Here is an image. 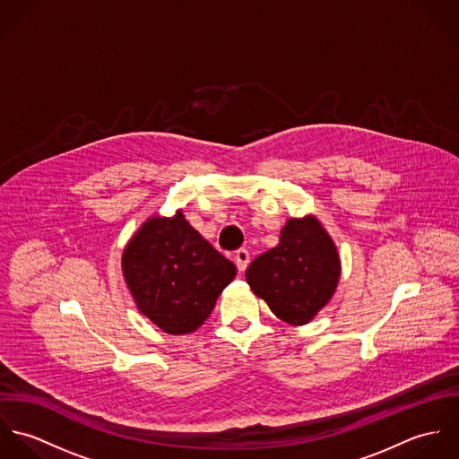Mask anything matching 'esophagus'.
Wrapping results in <instances>:
<instances>
[{
	"mask_svg": "<svg viewBox=\"0 0 459 459\" xmlns=\"http://www.w3.org/2000/svg\"><path fill=\"white\" fill-rule=\"evenodd\" d=\"M249 251L247 249H238L237 253H235V263H237V266H238V270L240 272H244L246 268H247V264H249Z\"/></svg>",
	"mask_w": 459,
	"mask_h": 459,
	"instance_id": "esophagus-1",
	"label": "esophagus"
}]
</instances>
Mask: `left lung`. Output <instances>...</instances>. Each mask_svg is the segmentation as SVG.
<instances>
[{"mask_svg":"<svg viewBox=\"0 0 459 459\" xmlns=\"http://www.w3.org/2000/svg\"><path fill=\"white\" fill-rule=\"evenodd\" d=\"M341 266L333 242L315 217L290 219L279 244L255 258L246 279L272 313L304 325L332 299Z\"/></svg>","mask_w":459,"mask_h":459,"instance_id":"left-lung-1","label":"left lung"}]
</instances>
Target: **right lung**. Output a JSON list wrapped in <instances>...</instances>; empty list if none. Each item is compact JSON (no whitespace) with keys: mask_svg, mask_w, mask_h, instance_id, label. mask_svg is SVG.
<instances>
[{"mask_svg":"<svg viewBox=\"0 0 459 459\" xmlns=\"http://www.w3.org/2000/svg\"><path fill=\"white\" fill-rule=\"evenodd\" d=\"M137 309L168 333H189L210 316L237 266L186 221L152 217L132 237L122 258Z\"/></svg>","mask_w":459,"mask_h":459,"instance_id":"obj_1","label":"right lung"}]
</instances>
